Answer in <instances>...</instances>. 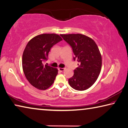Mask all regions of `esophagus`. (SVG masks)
Wrapping results in <instances>:
<instances>
[{
	"label": "esophagus",
	"instance_id": "1",
	"mask_svg": "<svg viewBox=\"0 0 128 128\" xmlns=\"http://www.w3.org/2000/svg\"><path fill=\"white\" fill-rule=\"evenodd\" d=\"M58 70L60 72H63L65 70V68H58Z\"/></svg>",
	"mask_w": 128,
	"mask_h": 128
}]
</instances>
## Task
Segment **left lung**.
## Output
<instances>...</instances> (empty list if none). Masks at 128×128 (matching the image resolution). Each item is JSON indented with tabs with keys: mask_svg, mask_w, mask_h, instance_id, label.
Masks as SVG:
<instances>
[{
	"mask_svg": "<svg viewBox=\"0 0 128 128\" xmlns=\"http://www.w3.org/2000/svg\"><path fill=\"white\" fill-rule=\"evenodd\" d=\"M60 36L71 46L73 59L79 62L73 76L68 80L69 85L77 90H87L96 82L101 72L102 58L98 46L92 38L84 34Z\"/></svg>",
	"mask_w": 128,
	"mask_h": 128,
	"instance_id": "left-lung-1",
	"label": "left lung"
}]
</instances>
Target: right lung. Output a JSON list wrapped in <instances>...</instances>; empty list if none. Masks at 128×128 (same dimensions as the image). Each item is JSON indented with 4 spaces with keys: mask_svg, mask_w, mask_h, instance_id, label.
<instances>
[{
    "mask_svg": "<svg viewBox=\"0 0 128 128\" xmlns=\"http://www.w3.org/2000/svg\"><path fill=\"white\" fill-rule=\"evenodd\" d=\"M62 38L54 34H39L32 38L24 48L22 55V68L30 84L36 88L45 90L54 83L58 69L48 65L44 66L53 46Z\"/></svg>",
    "mask_w": 128,
    "mask_h": 128,
    "instance_id": "right-lung-1",
    "label": "right lung"
}]
</instances>
